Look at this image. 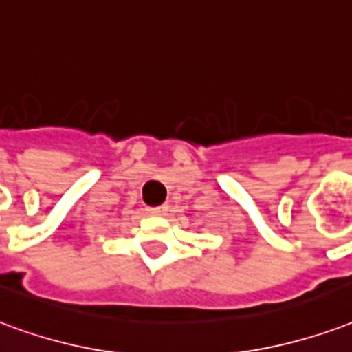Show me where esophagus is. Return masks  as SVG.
<instances>
[{"instance_id": "esophagus-1", "label": "esophagus", "mask_w": 352, "mask_h": 352, "mask_svg": "<svg viewBox=\"0 0 352 352\" xmlns=\"http://www.w3.org/2000/svg\"><path fill=\"white\" fill-rule=\"evenodd\" d=\"M166 210H168V207H149V209H147V212H149V214H155V216H164L166 214Z\"/></svg>"}]
</instances>
